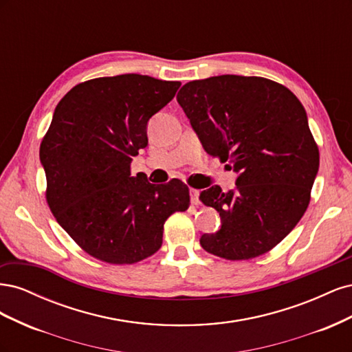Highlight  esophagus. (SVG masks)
<instances>
[{
  "label": "esophagus",
  "instance_id": "esophagus-1",
  "mask_svg": "<svg viewBox=\"0 0 352 352\" xmlns=\"http://www.w3.org/2000/svg\"><path fill=\"white\" fill-rule=\"evenodd\" d=\"M189 195H190V202H192L194 206H198L199 204V190L190 188L189 189Z\"/></svg>",
  "mask_w": 352,
  "mask_h": 352
}]
</instances>
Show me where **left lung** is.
Returning a JSON list of instances; mask_svg holds the SVG:
<instances>
[{
	"label": "left lung",
	"mask_w": 352,
	"mask_h": 352,
	"mask_svg": "<svg viewBox=\"0 0 352 352\" xmlns=\"http://www.w3.org/2000/svg\"><path fill=\"white\" fill-rule=\"evenodd\" d=\"M176 98L207 154L238 173L233 190L199 194L221 219L201 247L233 261L270 251L304 216L320 163L302 104L278 82L236 74L188 82Z\"/></svg>",
	"instance_id": "obj_1"
}]
</instances>
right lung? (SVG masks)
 <instances>
[{
	"label": "right lung",
	"mask_w": 352,
	"mask_h": 352,
	"mask_svg": "<svg viewBox=\"0 0 352 352\" xmlns=\"http://www.w3.org/2000/svg\"><path fill=\"white\" fill-rule=\"evenodd\" d=\"M180 82L119 74L82 82L57 104L39 158L47 202L58 225L92 257L133 264L163 243L166 220L189 207L179 179L154 185L131 175L148 145L146 124Z\"/></svg>",
	"instance_id": "obj_1"
}]
</instances>
